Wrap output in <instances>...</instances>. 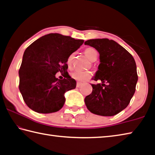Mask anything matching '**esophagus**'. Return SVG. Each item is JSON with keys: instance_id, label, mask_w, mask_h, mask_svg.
Listing matches in <instances>:
<instances>
[{"instance_id": "esophagus-1", "label": "esophagus", "mask_w": 155, "mask_h": 155, "mask_svg": "<svg viewBox=\"0 0 155 155\" xmlns=\"http://www.w3.org/2000/svg\"><path fill=\"white\" fill-rule=\"evenodd\" d=\"M82 85V83H80V82H77V87H80Z\"/></svg>"}]
</instances>
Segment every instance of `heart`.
<instances>
[{"label": "heart", "instance_id": "obj_1", "mask_svg": "<svg viewBox=\"0 0 155 155\" xmlns=\"http://www.w3.org/2000/svg\"><path fill=\"white\" fill-rule=\"evenodd\" d=\"M85 55L87 56L88 58L91 61H94L96 60L98 57V52L93 48H87L84 51ZM74 57V54L72 53L68 56L67 60V64L68 67H71L73 62V59ZM71 77L74 78L76 81L83 82L86 81L91 77V72L89 71H81L78 70L74 71L71 72Z\"/></svg>", "mask_w": 155, "mask_h": 155}]
</instances>
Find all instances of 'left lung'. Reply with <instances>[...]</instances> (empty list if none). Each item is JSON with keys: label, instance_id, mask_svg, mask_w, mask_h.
<instances>
[{"label": "left lung", "instance_id": "8db88e82", "mask_svg": "<svg viewBox=\"0 0 155 155\" xmlns=\"http://www.w3.org/2000/svg\"><path fill=\"white\" fill-rule=\"evenodd\" d=\"M84 45L99 52L101 63L93 79L103 83L91 84L93 92L85 97V104L92 113L114 116L128 106L135 92L138 81L135 61L113 40L91 39L85 41Z\"/></svg>", "mask_w": 155, "mask_h": 155}]
</instances>
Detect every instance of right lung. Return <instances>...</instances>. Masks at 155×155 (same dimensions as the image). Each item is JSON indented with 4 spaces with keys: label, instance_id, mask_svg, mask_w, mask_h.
<instances>
[{
    "label": "right lung",
    "instance_id": "obj_1",
    "mask_svg": "<svg viewBox=\"0 0 155 155\" xmlns=\"http://www.w3.org/2000/svg\"><path fill=\"white\" fill-rule=\"evenodd\" d=\"M83 40L51 33L28 46L20 67L19 90L27 106L37 113L57 112L63 107L64 93L76 88V81L70 76L58 79L61 72L67 75V60L79 48Z\"/></svg>",
    "mask_w": 155,
    "mask_h": 155
}]
</instances>
